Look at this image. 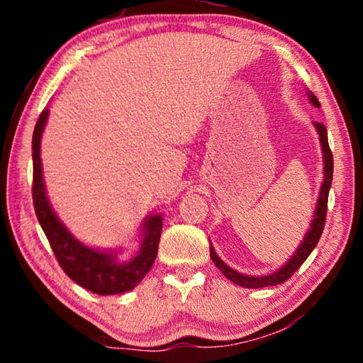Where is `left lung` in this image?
Instances as JSON below:
<instances>
[{"mask_svg":"<svg viewBox=\"0 0 363 363\" xmlns=\"http://www.w3.org/2000/svg\"><path fill=\"white\" fill-rule=\"evenodd\" d=\"M307 97L309 101L314 104L315 107H320V102L317 101V97L307 91ZM314 126L318 134V139H320V145H322V152H323V182L320 186V192H318V200H317V206L314 211V219H312L309 230L306 232V235L301 242L299 247L294 251V255L285 262L279 270L269 274V275H261V277H253V275H245L237 272L235 269H232L227 266V264L220 259V257L216 255L213 245L210 243V256L223 275H225L232 284L240 285L243 288H266V286H274L279 284H284L285 280H288L291 275L296 272V270L301 267L307 256L312 253V250L317 247L318 240H320L323 227H325V219H327V205H328V192L331 187V181H333V155H331L330 145H328V134H327V128L323 126V123H317L314 121Z\"/></svg>","mask_w":363,"mask_h":363,"instance_id":"8db88e82","label":"left lung"}]
</instances>
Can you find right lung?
Segmentation results:
<instances>
[{
  "label": "right lung",
  "mask_w": 363,
  "mask_h": 363,
  "mask_svg": "<svg viewBox=\"0 0 363 363\" xmlns=\"http://www.w3.org/2000/svg\"><path fill=\"white\" fill-rule=\"evenodd\" d=\"M49 110L45 108L36 121L33 149V206L36 218L49 245L56 255L60 267L69 277L86 290L102 296L120 294L133 290L149 272L155 262L160 235H162V214H150L140 224V247L130 261H118L120 250L91 248L75 238L49 203L41 167V136L45 131Z\"/></svg>",
  "instance_id": "right-lung-1"
}]
</instances>
